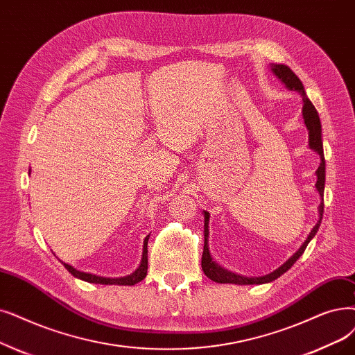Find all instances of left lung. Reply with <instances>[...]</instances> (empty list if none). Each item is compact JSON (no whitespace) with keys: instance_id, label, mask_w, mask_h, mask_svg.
Returning <instances> with one entry per match:
<instances>
[{"instance_id":"1","label":"left lung","mask_w":355,"mask_h":355,"mask_svg":"<svg viewBox=\"0 0 355 355\" xmlns=\"http://www.w3.org/2000/svg\"><path fill=\"white\" fill-rule=\"evenodd\" d=\"M272 73L279 78L290 91H296L302 96V101H303V109H302V114H303V120L304 125L307 129V133H309V148L313 149L318 155L320 157V165L316 169V191L319 193L320 197V205L318 207V213H319V220L316 222V225L313 226V229L311 230V234L307 235L306 241L302 243L300 248L293 254L283 266H280L277 270H274L272 272L267 274V275H261V277H245L236 272L229 271L226 268H223L222 266H219L216 261L213 259L211 254H210V248H209V220H210V213L203 210L205 214V248H203V255H202V268L205 271V274L209 277L210 280L216 282V283H230V284H239V286H248V284H264V283H271L275 279H279L282 274H284L286 271H288L293 264L302 257V254L304 252L307 243H309L313 236L316 235L318 229L320 226L322 222V216H323V190H325V157H323V144H322V125H320V119L319 114L315 109V105L312 104V101L307 98L304 87L302 84V81L297 78V75L293 72L287 65L283 64H271L270 65Z\"/></svg>"}]
</instances>
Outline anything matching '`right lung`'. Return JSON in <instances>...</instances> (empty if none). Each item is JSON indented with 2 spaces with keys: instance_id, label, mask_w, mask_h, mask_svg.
<instances>
[{
  "instance_id": "1",
  "label": "right lung",
  "mask_w": 355,
  "mask_h": 355,
  "mask_svg": "<svg viewBox=\"0 0 355 355\" xmlns=\"http://www.w3.org/2000/svg\"><path fill=\"white\" fill-rule=\"evenodd\" d=\"M148 241H149V235L145 238L144 241V250H142V258H141V264L137 267L132 274L125 275V277H116V279H112V277H101V275H96L91 272H84L73 268L72 266L67 264V263H60L64 264V267L73 275L76 279L84 280L87 283H94V284H117V286H133L136 283L142 282L146 272H148Z\"/></svg>"
}]
</instances>
